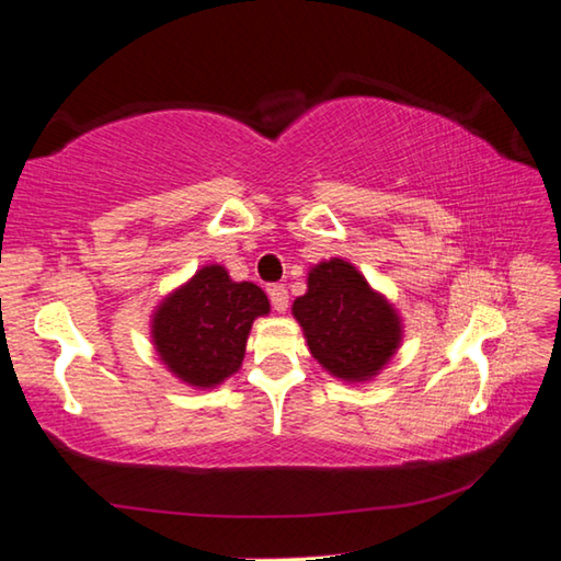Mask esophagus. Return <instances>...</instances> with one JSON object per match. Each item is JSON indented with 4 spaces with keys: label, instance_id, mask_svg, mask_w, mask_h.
<instances>
[{
    "label": "esophagus",
    "instance_id": "obj_1",
    "mask_svg": "<svg viewBox=\"0 0 561 561\" xmlns=\"http://www.w3.org/2000/svg\"><path fill=\"white\" fill-rule=\"evenodd\" d=\"M270 299H272V307L274 311H279V314H284L289 307V291L284 284H274V287H270Z\"/></svg>",
    "mask_w": 561,
    "mask_h": 561
}]
</instances>
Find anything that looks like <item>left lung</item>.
<instances>
[{"mask_svg": "<svg viewBox=\"0 0 561 561\" xmlns=\"http://www.w3.org/2000/svg\"><path fill=\"white\" fill-rule=\"evenodd\" d=\"M311 356L346 383L371 381L401 346L403 324L391 301L354 264L331 257L314 264L307 294L294 299Z\"/></svg>", "mask_w": 561, "mask_h": 561, "instance_id": "obj_1", "label": "left lung"}]
</instances>
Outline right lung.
<instances>
[{
  "instance_id": "right-lung-1",
  "label": "right lung",
  "mask_w": 561,
  "mask_h": 561,
  "mask_svg": "<svg viewBox=\"0 0 561 561\" xmlns=\"http://www.w3.org/2000/svg\"><path fill=\"white\" fill-rule=\"evenodd\" d=\"M264 314L270 299L257 284L232 282L222 264H205L158 304L150 339L170 374L205 391L240 371L247 336Z\"/></svg>"
}]
</instances>
